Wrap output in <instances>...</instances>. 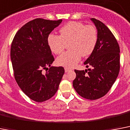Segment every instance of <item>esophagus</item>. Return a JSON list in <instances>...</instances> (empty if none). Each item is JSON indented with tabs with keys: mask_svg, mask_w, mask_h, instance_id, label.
<instances>
[{
	"mask_svg": "<svg viewBox=\"0 0 130 130\" xmlns=\"http://www.w3.org/2000/svg\"><path fill=\"white\" fill-rule=\"evenodd\" d=\"M71 71V69H70L67 68V67H65V72H69V71Z\"/></svg>",
	"mask_w": 130,
	"mask_h": 130,
	"instance_id": "obj_1",
	"label": "esophagus"
}]
</instances>
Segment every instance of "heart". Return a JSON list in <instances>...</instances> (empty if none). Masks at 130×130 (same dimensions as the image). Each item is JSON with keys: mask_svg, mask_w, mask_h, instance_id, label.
<instances>
[{"mask_svg": "<svg viewBox=\"0 0 130 130\" xmlns=\"http://www.w3.org/2000/svg\"><path fill=\"white\" fill-rule=\"evenodd\" d=\"M60 35H50L47 42L51 51L56 55L63 52L68 44L70 50L59 56L57 63L65 67H74L82 56L92 53L98 41V31L94 26L85 25L78 21H71L59 30Z\"/></svg>", "mask_w": 130, "mask_h": 130, "instance_id": "obj_1", "label": "heart"}]
</instances>
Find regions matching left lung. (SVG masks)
<instances>
[{"mask_svg": "<svg viewBox=\"0 0 130 130\" xmlns=\"http://www.w3.org/2000/svg\"><path fill=\"white\" fill-rule=\"evenodd\" d=\"M91 21L98 29V41L94 50L84 64L88 70L75 69L73 85L78 94L95 100L105 95L118 77L120 69V46L109 28L99 20Z\"/></svg>", "mask_w": 130, "mask_h": 130, "instance_id": "8db88e82", "label": "left lung"}]
</instances>
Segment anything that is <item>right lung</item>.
Returning <instances> with one entry per match:
<instances>
[{"label": "right lung", "instance_id": "add662e5", "mask_svg": "<svg viewBox=\"0 0 130 130\" xmlns=\"http://www.w3.org/2000/svg\"><path fill=\"white\" fill-rule=\"evenodd\" d=\"M61 22L62 19H35L23 25L12 40L10 59L14 79L21 90L35 102L52 98L65 73L63 67H51L55 59L47 42L48 35ZM43 69L47 71L45 74Z\"/></svg>", "mask_w": 130, "mask_h": 130}]
</instances>
